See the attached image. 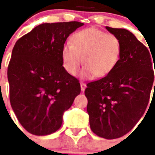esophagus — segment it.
Listing matches in <instances>:
<instances>
[{"label": "esophagus", "mask_w": 155, "mask_h": 155, "mask_svg": "<svg viewBox=\"0 0 155 155\" xmlns=\"http://www.w3.org/2000/svg\"><path fill=\"white\" fill-rule=\"evenodd\" d=\"M86 87H87L86 84H84V83H83V82H80V87H81V91H82V92L84 91Z\"/></svg>", "instance_id": "esophagus-1"}]
</instances>
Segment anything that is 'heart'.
<instances>
[{
	"instance_id": "b5f03b06",
	"label": "heart",
	"mask_w": 155,
	"mask_h": 155,
	"mask_svg": "<svg viewBox=\"0 0 155 155\" xmlns=\"http://www.w3.org/2000/svg\"><path fill=\"white\" fill-rule=\"evenodd\" d=\"M121 53L120 42L116 35L97 28H88L73 35L71 42H66L61 50L64 70L75 75L83 62L81 79L104 77L117 65Z\"/></svg>"
}]
</instances>
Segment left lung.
Returning a JSON list of instances; mask_svg holds the SVG:
<instances>
[{
  "instance_id": "1",
  "label": "left lung",
  "mask_w": 155,
  "mask_h": 155,
  "mask_svg": "<svg viewBox=\"0 0 155 155\" xmlns=\"http://www.w3.org/2000/svg\"><path fill=\"white\" fill-rule=\"evenodd\" d=\"M105 28L120 40V60L106 76L88 83L84 93L92 132L115 139L130 132L144 114L154 86V56L129 30Z\"/></svg>"
}]
</instances>
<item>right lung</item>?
Listing matches in <instances>:
<instances>
[{
    "label": "right lung",
    "mask_w": 155,
    "mask_h": 155,
    "mask_svg": "<svg viewBox=\"0 0 155 155\" xmlns=\"http://www.w3.org/2000/svg\"><path fill=\"white\" fill-rule=\"evenodd\" d=\"M84 24L43 23L19 38L8 67L9 99L19 122L37 136L59 129L63 115L80 93L79 80L63 67L61 50Z\"/></svg>",
    "instance_id": "obj_1"
}]
</instances>
